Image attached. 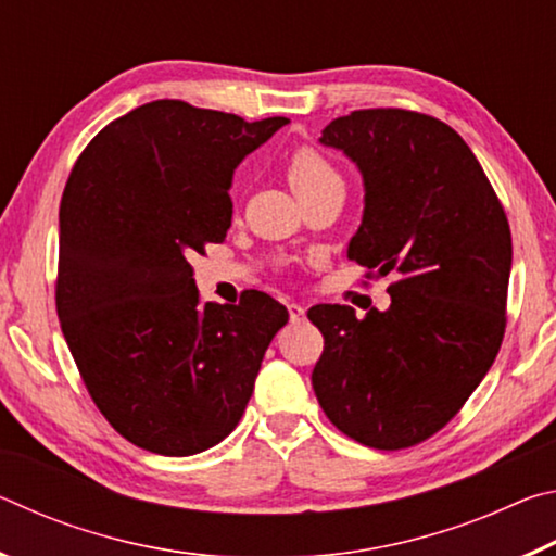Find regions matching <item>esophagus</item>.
Instances as JSON below:
<instances>
[{"label": "esophagus", "mask_w": 556, "mask_h": 556, "mask_svg": "<svg viewBox=\"0 0 556 556\" xmlns=\"http://www.w3.org/2000/svg\"><path fill=\"white\" fill-rule=\"evenodd\" d=\"M287 308H289V318L294 324H299V321H304L306 318V308L301 306V304H294V301H291V304H287Z\"/></svg>", "instance_id": "1"}]
</instances>
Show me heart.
Segmentation results:
<instances>
[{"label": "heart", "mask_w": 556, "mask_h": 556, "mask_svg": "<svg viewBox=\"0 0 556 556\" xmlns=\"http://www.w3.org/2000/svg\"><path fill=\"white\" fill-rule=\"evenodd\" d=\"M287 181L299 199L331 181H341L336 168L314 149H296L287 162Z\"/></svg>", "instance_id": "heart-1"}]
</instances>
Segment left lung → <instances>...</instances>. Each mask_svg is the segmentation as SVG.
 <instances>
[{"mask_svg": "<svg viewBox=\"0 0 556 556\" xmlns=\"http://www.w3.org/2000/svg\"><path fill=\"white\" fill-rule=\"evenodd\" d=\"M321 144L363 174V223L348 257L372 279H397L388 312L308 308L324 333L312 384L345 437L407 448L456 417L501 351L510 225L473 152L437 117L355 110L324 129Z\"/></svg>", "mask_w": 556, "mask_h": 556, "instance_id": "8db88e82", "label": "left lung"}]
</instances>
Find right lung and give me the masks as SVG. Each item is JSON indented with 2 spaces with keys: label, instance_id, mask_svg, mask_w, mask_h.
<instances>
[{
  "label": "right lung",
  "instance_id": "1",
  "mask_svg": "<svg viewBox=\"0 0 556 556\" xmlns=\"http://www.w3.org/2000/svg\"><path fill=\"white\" fill-rule=\"evenodd\" d=\"M287 122L154 100L100 129L73 166L55 308L92 402L139 448L193 456L220 444L289 321L257 289L201 304L188 265L225 240L235 168Z\"/></svg>",
  "mask_w": 556,
  "mask_h": 556
}]
</instances>
